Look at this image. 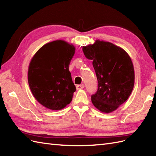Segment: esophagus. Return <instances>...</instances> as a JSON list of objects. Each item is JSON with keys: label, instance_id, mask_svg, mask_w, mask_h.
<instances>
[{"label": "esophagus", "instance_id": "obj_1", "mask_svg": "<svg viewBox=\"0 0 156 156\" xmlns=\"http://www.w3.org/2000/svg\"><path fill=\"white\" fill-rule=\"evenodd\" d=\"M84 88V84H79L76 86V89H77V90H81V89H83Z\"/></svg>", "mask_w": 156, "mask_h": 156}]
</instances>
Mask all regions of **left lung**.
Here are the masks:
<instances>
[{
	"label": "left lung",
	"mask_w": 156,
	"mask_h": 156,
	"mask_svg": "<svg viewBox=\"0 0 156 156\" xmlns=\"http://www.w3.org/2000/svg\"><path fill=\"white\" fill-rule=\"evenodd\" d=\"M86 58L92 60L98 90L91 101L99 111L108 113L127 100L133 90L135 72L130 56L110 42L96 40L82 47Z\"/></svg>",
	"instance_id": "obj_1"
}]
</instances>
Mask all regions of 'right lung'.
Returning a JSON list of instances; mask_svg holds the SVG:
<instances>
[{
	"instance_id": "1",
	"label": "right lung",
	"mask_w": 156,
	"mask_h": 156,
	"mask_svg": "<svg viewBox=\"0 0 156 156\" xmlns=\"http://www.w3.org/2000/svg\"><path fill=\"white\" fill-rule=\"evenodd\" d=\"M75 47L65 41L48 43L32 58L28 69V82L33 95L45 108L58 111L72 100L76 87L69 65Z\"/></svg>"
}]
</instances>
